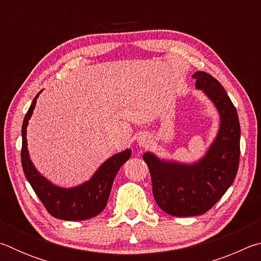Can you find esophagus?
Wrapping results in <instances>:
<instances>
[{
  "instance_id": "1",
  "label": "esophagus",
  "mask_w": 261,
  "mask_h": 261,
  "mask_svg": "<svg viewBox=\"0 0 261 261\" xmlns=\"http://www.w3.org/2000/svg\"><path fill=\"white\" fill-rule=\"evenodd\" d=\"M148 143V139L146 136H140L138 138V144L140 145V146H146Z\"/></svg>"
}]
</instances>
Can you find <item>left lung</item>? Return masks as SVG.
<instances>
[{
  "label": "left lung",
  "instance_id": "left-lung-1",
  "mask_svg": "<svg viewBox=\"0 0 261 261\" xmlns=\"http://www.w3.org/2000/svg\"><path fill=\"white\" fill-rule=\"evenodd\" d=\"M192 77L221 117L218 137L206 156L194 165L161 161L152 153L143 156L151 173L154 199L174 216L201 215L211 210L232 184L240 165L241 126L235 106L210 73L197 71Z\"/></svg>",
  "mask_w": 261,
  "mask_h": 261
}]
</instances>
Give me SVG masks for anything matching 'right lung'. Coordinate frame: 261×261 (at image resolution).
I'll list each match as a JSON object with an SVG mask.
<instances>
[{"mask_svg": "<svg viewBox=\"0 0 261 261\" xmlns=\"http://www.w3.org/2000/svg\"><path fill=\"white\" fill-rule=\"evenodd\" d=\"M39 94L40 92L33 99L21 126V137H23L21 166L26 178L48 213L54 218L65 221H81L94 218L107 205L115 176L120 168L130 159L131 151L126 149L108 159L96 170L91 180L77 188L62 189L48 182L43 176L38 173L31 162L28 152V141H26V127Z\"/></svg>", "mask_w": 261, "mask_h": 261, "instance_id": "add662e5", "label": "right lung"}]
</instances>
